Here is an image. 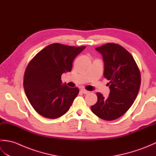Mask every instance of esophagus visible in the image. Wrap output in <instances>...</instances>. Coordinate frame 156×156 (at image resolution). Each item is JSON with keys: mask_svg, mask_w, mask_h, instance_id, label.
<instances>
[{"mask_svg": "<svg viewBox=\"0 0 156 156\" xmlns=\"http://www.w3.org/2000/svg\"><path fill=\"white\" fill-rule=\"evenodd\" d=\"M81 92H82V93H84V94H88L89 92V91H88V90H85V89H81Z\"/></svg>", "mask_w": 156, "mask_h": 156, "instance_id": "34e87169", "label": "esophagus"}]
</instances>
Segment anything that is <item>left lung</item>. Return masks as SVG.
Listing matches in <instances>:
<instances>
[{"instance_id":"obj_1","label":"left lung","mask_w":156,"mask_h":156,"mask_svg":"<svg viewBox=\"0 0 156 156\" xmlns=\"http://www.w3.org/2000/svg\"><path fill=\"white\" fill-rule=\"evenodd\" d=\"M95 49L103 58V75L110 80V94L105 98L97 92L98 101L91 111L104 120L112 121L121 117L133 105L140 90V72L133 56L122 46L109 43Z\"/></svg>"}]
</instances>
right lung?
<instances>
[{
	"label": "right lung",
	"instance_id": "obj_1",
	"mask_svg": "<svg viewBox=\"0 0 156 156\" xmlns=\"http://www.w3.org/2000/svg\"><path fill=\"white\" fill-rule=\"evenodd\" d=\"M85 48L50 44L29 62L23 87L29 102L39 115L56 119L69 110L79 90L62 84L61 76L72 70L74 58Z\"/></svg>",
	"mask_w": 156,
	"mask_h": 156
}]
</instances>
